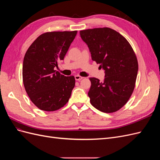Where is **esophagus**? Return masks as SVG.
<instances>
[{"mask_svg": "<svg viewBox=\"0 0 160 160\" xmlns=\"http://www.w3.org/2000/svg\"><path fill=\"white\" fill-rule=\"evenodd\" d=\"M83 78V77H82L79 76V75H75V79L76 81H80Z\"/></svg>", "mask_w": 160, "mask_h": 160, "instance_id": "1", "label": "esophagus"}]
</instances>
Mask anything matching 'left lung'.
Segmentation results:
<instances>
[{"instance_id":"1","label":"left lung","mask_w":160,"mask_h":160,"mask_svg":"<svg viewBox=\"0 0 160 160\" xmlns=\"http://www.w3.org/2000/svg\"><path fill=\"white\" fill-rule=\"evenodd\" d=\"M80 36L92 60L105 71L103 81L90 78V102L102 112H115L128 102L133 91L138 71L135 52L129 42L110 28L81 31Z\"/></svg>"}]
</instances>
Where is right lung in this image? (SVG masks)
<instances>
[{
  "instance_id": "right-lung-1",
  "label": "right lung",
  "mask_w": 160,
  "mask_h": 160,
  "mask_svg": "<svg viewBox=\"0 0 160 160\" xmlns=\"http://www.w3.org/2000/svg\"><path fill=\"white\" fill-rule=\"evenodd\" d=\"M77 31L42 34L28 48L24 57L22 79L25 89L38 108L52 111L68 102L73 89V76L66 77L55 70L63 60Z\"/></svg>"
}]
</instances>
